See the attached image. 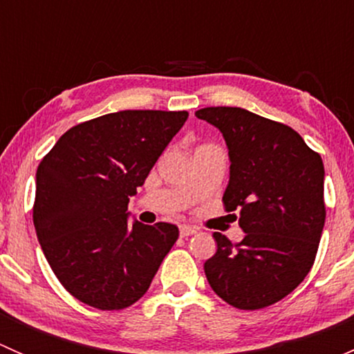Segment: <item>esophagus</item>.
<instances>
[{"label":"esophagus","instance_id":"esophagus-1","mask_svg":"<svg viewBox=\"0 0 354 354\" xmlns=\"http://www.w3.org/2000/svg\"><path fill=\"white\" fill-rule=\"evenodd\" d=\"M197 233V230H195V227H192V226H180V234L183 238H187V236H192V234H195Z\"/></svg>","mask_w":354,"mask_h":354}]
</instances>
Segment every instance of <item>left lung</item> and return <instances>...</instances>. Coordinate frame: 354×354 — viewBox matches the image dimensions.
Returning a JSON list of instances; mask_svg holds the SVG:
<instances>
[{
    "mask_svg": "<svg viewBox=\"0 0 354 354\" xmlns=\"http://www.w3.org/2000/svg\"><path fill=\"white\" fill-rule=\"evenodd\" d=\"M195 116L223 133L231 162L224 207L238 210L245 233L236 245L214 233L207 281L234 308H263L313 266L326 223L322 157L292 128L243 108H203Z\"/></svg>",
    "mask_w": 354,
    "mask_h": 354,
    "instance_id": "obj_1",
    "label": "left lung"
}]
</instances>
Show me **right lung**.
I'll use <instances>...</instances> for the list:
<instances>
[{
    "instance_id": "1",
    "label": "right lung",
    "mask_w": 354,
    "mask_h": 354,
    "mask_svg": "<svg viewBox=\"0 0 354 354\" xmlns=\"http://www.w3.org/2000/svg\"><path fill=\"white\" fill-rule=\"evenodd\" d=\"M187 118V111L104 114L70 128L39 164L37 240L59 283L85 305H133L176 243L174 224H130L127 210Z\"/></svg>"
}]
</instances>
